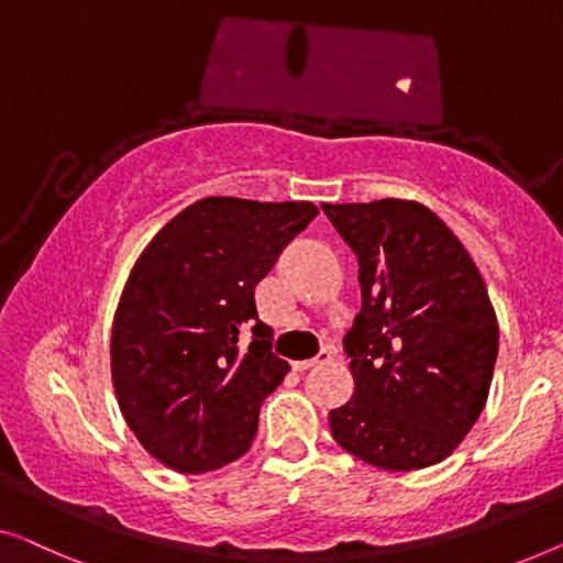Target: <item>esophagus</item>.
<instances>
[{"label":"esophagus","instance_id":"34e87169","mask_svg":"<svg viewBox=\"0 0 563 563\" xmlns=\"http://www.w3.org/2000/svg\"><path fill=\"white\" fill-rule=\"evenodd\" d=\"M329 360H331V352H329V350H321V352L316 354V357H311V360H298V362H292V369L303 372V369L316 367V364H327Z\"/></svg>","mask_w":563,"mask_h":563}]
</instances>
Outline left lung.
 Segmentation results:
<instances>
[{"mask_svg": "<svg viewBox=\"0 0 563 563\" xmlns=\"http://www.w3.org/2000/svg\"><path fill=\"white\" fill-rule=\"evenodd\" d=\"M357 255L362 311L344 339L354 395L331 437L385 472L454 451L485 408L497 360L485 280L429 206L402 199L321 203Z\"/></svg>", "mask_w": 563, "mask_h": 563, "instance_id": "left-lung-1", "label": "left lung"}]
</instances>
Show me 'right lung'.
Listing matches in <instances>:
<instances>
[{
    "label": "right lung",
    "instance_id": "obj_1",
    "mask_svg": "<svg viewBox=\"0 0 563 563\" xmlns=\"http://www.w3.org/2000/svg\"><path fill=\"white\" fill-rule=\"evenodd\" d=\"M316 213L311 201L209 196L142 250L114 313L112 383L126 426L161 464L203 474L250 449L260 406L288 372L257 319L255 285Z\"/></svg>",
    "mask_w": 563,
    "mask_h": 563
}]
</instances>
